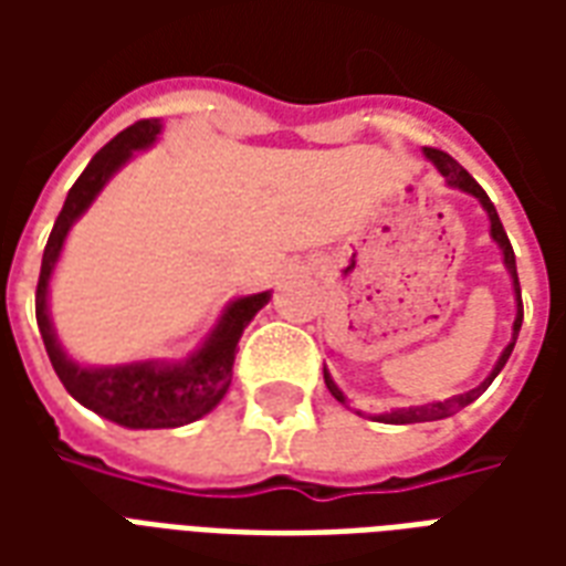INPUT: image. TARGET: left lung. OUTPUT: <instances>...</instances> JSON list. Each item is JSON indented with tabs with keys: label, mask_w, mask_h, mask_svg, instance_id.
Returning a JSON list of instances; mask_svg holds the SVG:
<instances>
[{
	"label": "left lung",
	"mask_w": 566,
	"mask_h": 566,
	"mask_svg": "<svg viewBox=\"0 0 566 566\" xmlns=\"http://www.w3.org/2000/svg\"><path fill=\"white\" fill-rule=\"evenodd\" d=\"M424 157L433 166H437L439 172L446 175V181H449L451 187H458V190H463V193H473L479 202H482V209L488 211V221H491V239L497 242L500 251H503V263H506V270H510L512 275V291H515V306H518V312H515V321H512V339L510 345L503 348V355L497 357V364H494V369L488 373V379L482 381V385H475L473 391L467 394H454V397H449V400H442V403H427V406H409V409H391V412H385V416H376L379 421H385V424H416V421H439V418H449L454 416V412H461L463 406H470L475 400V397H482V391H485L491 381L497 379V373L503 367H506V360H510L512 348H515V339H518V331H522V318H524V308H522V287H518V272H515V251H512L510 245V235H506V230H503V223H500L497 218V209H494V202L488 199V193L482 190V187L475 185V178L467 169H463L461 163L454 160V157H449L446 150H437V148H424ZM324 385H327V391L339 400V403H345V394L336 388V381L331 379V373L324 369Z\"/></svg>",
	"instance_id": "left-lung-1"
}]
</instances>
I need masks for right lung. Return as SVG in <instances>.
Masks as SVG:
<instances>
[{
  "mask_svg": "<svg viewBox=\"0 0 566 566\" xmlns=\"http://www.w3.org/2000/svg\"><path fill=\"white\" fill-rule=\"evenodd\" d=\"M160 117L136 120L133 127L117 133L96 157L87 163V169L78 175V181L69 190L63 211L56 214V223L42 254V272L35 287V321L44 339V352L51 357V367L81 406L93 409L96 416L108 418L129 430H157V427H185L197 418L209 416L221 403L223 394L230 391L233 381V360L239 336L260 308L270 303V291L251 296H239L223 308L221 321L214 324L209 339L199 345L193 355L178 364L166 360H136V364H117V367H84L75 364L56 343V331L48 315V284L54 275L56 260L63 251L72 223L78 221L91 202L99 197V190L108 185V178L136 154L150 148L160 136Z\"/></svg>",
  "mask_w": 566,
  "mask_h": 566,
  "instance_id": "obj_1",
  "label": "right lung"
}]
</instances>
